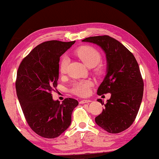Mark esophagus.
<instances>
[{"mask_svg": "<svg viewBox=\"0 0 159 159\" xmlns=\"http://www.w3.org/2000/svg\"><path fill=\"white\" fill-rule=\"evenodd\" d=\"M92 101H91L90 100H82L80 101V104H84V103H89V102H91Z\"/></svg>", "mask_w": 159, "mask_h": 159, "instance_id": "obj_1", "label": "esophagus"}]
</instances>
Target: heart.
Segmentation results:
<instances>
[{"instance_id":"heart-1","label":"heart","mask_w":159,"mask_h":159,"mask_svg":"<svg viewBox=\"0 0 159 159\" xmlns=\"http://www.w3.org/2000/svg\"><path fill=\"white\" fill-rule=\"evenodd\" d=\"M74 54L82 61L83 63L88 67H93L97 66L100 61L101 56L98 50L89 46H84L77 48ZM67 64H68V58L63 57L61 60L59 65V70L61 74L66 72ZM92 83L88 80H82L77 82L73 87L72 92L78 96H86L90 92V87Z\"/></svg>"}]
</instances>
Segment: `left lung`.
<instances>
[{"label": "left lung", "instance_id": "1", "mask_svg": "<svg viewBox=\"0 0 159 159\" xmlns=\"http://www.w3.org/2000/svg\"><path fill=\"white\" fill-rule=\"evenodd\" d=\"M82 42L100 46L106 56V75L97 93L111 96L96 123L108 133H119L133 123L142 100L143 81L139 65L122 43L109 36L89 37ZM97 100L104 104L101 99Z\"/></svg>", "mask_w": 159, "mask_h": 159}]
</instances>
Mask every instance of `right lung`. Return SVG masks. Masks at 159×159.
Returning <instances> with one entry per match:
<instances>
[{
	"instance_id": "add662e5",
	"label": "right lung",
	"mask_w": 159,
	"mask_h": 159,
	"mask_svg": "<svg viewBox=\"0 0 159 159\" xmlns=\"http://www.w3.org/2000/svg\"><path fill=\"white\" fill-rule=\"evenodd\" d=\"M75 41L57 40L36 46L20 63L16 89L23 113L29 126L39 136L53 139L70 126L72 113L79 102L66 98L61 104L51 92L57 86L60 57Z\"/></svg>"
}]
</instances>
